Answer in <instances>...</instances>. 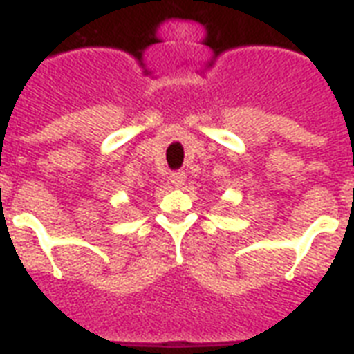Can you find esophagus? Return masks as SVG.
<instances>
[{
	"label": "esophagus",
	"instance_id": "1",
	"mask_svg": "<svg viewBox=\"0 0 354 354\" xmlns=\"http://www.w3.org/2000/svg\"><path fill=\"white\" fill-rule=\"evenodd\" d=\"M171 183L174 187H182L185 183V172L183 171H174L171 172Z\"/></svg>",
	"mask_w": 354,
	"mask_h": 354
}]
</instances>
